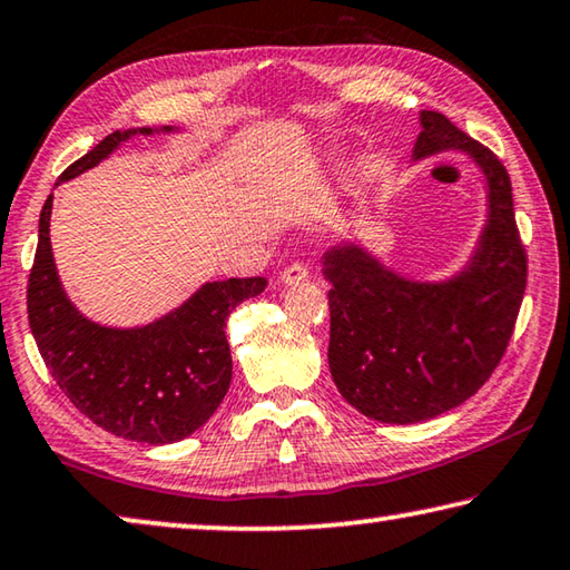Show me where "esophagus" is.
<instances>
[{
	"instance_id": "esophagus-1",
	"label": "esophagus",
	"mask_w": 570,
	"mask_h": 570,
	"mask_svg": "<svg viewBox=\"0 0 570 570\" xmlns=\"http://www.w3.org/2000/svg\"><path fill=\"white\" fill-rule=\"evenodd\" d=\"M311 277V267L303 265V262H293V265H287L283 269V275H279V283L283 285H297L303 283V279Z\"/></svg>"
}]
</instances>
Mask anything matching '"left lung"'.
Segmentation results:
<instances>
[{"label": "left lung", "instance_id": "obj_1", "mask_svg": "<svg viewBox=\"0 0 570 570\" xmlns=\"http://www.w3.org/2000/svg\"><path fill=\"white\" fill-rule=\"evenodd\" d=\"M413 160L461 150L487 180V224L459 275L415 283L348 242L323 255L328 366L348 405L380 423H420L466 402L497 370L518 321L528 255L512 183L492 150L441 111H420Z\"/></svg>", "mask_w": 570, "mask_h": 570}]
</instances>
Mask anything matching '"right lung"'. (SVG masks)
I'll use <instances>...</instances> for the list:
<instances>
[{
	"label": "right lung",
	"instance_id": "add662e5",
	"mask_svg": "<svg viewBox=\"0 0 570 570\" xmlns=\"http://www.w3.org/2000/svg\"><path fill=\"white\" fill-rule=\"evenodd\" d=\"M153 132L157 129L111 132L63 170L58 183L96 168L129 137ZM160 132H173V127ZM50 212L52 196L40 212L28 318L52 380L86 417L127 441L160 445L196 433L229 392L226 318L242 301L265 291L267 279L206 283L186 303L147 326H99L68 301L60 285L50 249Z\"/></svg>",
	"mask_w": 570,
	"mask_h": 570
}]
</instances>
